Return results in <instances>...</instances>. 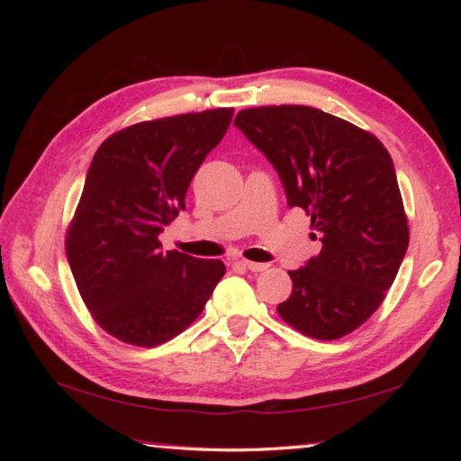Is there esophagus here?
<instances>
[{"instance_id":"34e87169","label":"esophagus","mask_w":461,"mask_h":461,"mask_svg":"<svg viewBox=\"0 0 461 461\" xmlns=\"http://www.w3.org/2000/svg\"><path fill=\"white\" fill-rule=\"evenodd\" d=\"M240 266L253 271V273H259V271L267 269V263H256V261H240Z\"/></svg>"}]
</instances>
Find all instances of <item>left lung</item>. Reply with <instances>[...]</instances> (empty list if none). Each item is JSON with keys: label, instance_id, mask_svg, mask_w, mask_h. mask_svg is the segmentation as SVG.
Instances as JSON below:
<instances>
[{"label": "left lung", "instance_id": "obj_1", "mask_svg": "<svg viewBox=\"0 0 461 461\" xmlns=\"http://www.w3.org/2000/svg\"><path fill=\"white\" fill-rule=\"evenodd\" d=\"M233 124L277 170L289 208L311 215L322 249L289 271L281 319L319 340L358 329L393 285L408 249V220L393 158L370 132L312 106L240 111Z\"/></svg>", "mask_w": 461, "mask_h": 461}]
</instances>
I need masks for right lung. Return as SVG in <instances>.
<instances>
[{"instance_id": "add662e5", "label": "right lung", "mask_w": 461, "mask_h": 461, "mask_svg": "<svg viewBox=\"0 0 461 461\" xmlns=\"http://www.w3.org/2000/svg\"><path fill=\"white\" fill-rule=\"evenodd\" d=\"M233 109L146 121L95 152L65 251L93 319L122 342L156 347L198 319L225 273L220 259L162 251L158 236L180 210Z\"/></svg>"}]
</instances>
